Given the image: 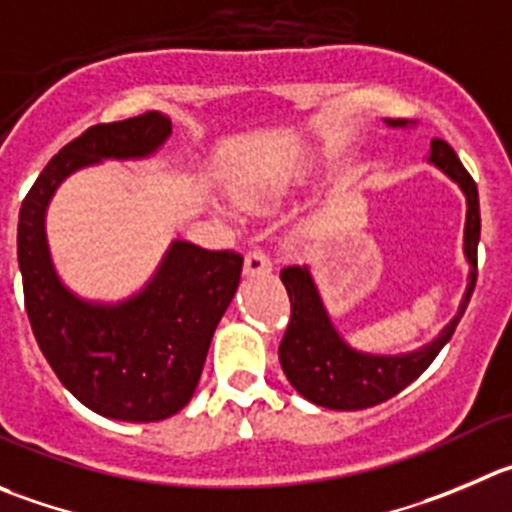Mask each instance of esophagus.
<instances>
[{"mask_svg": "<svg viewBox=\"0 0 512 512\" xmlns=\"http://www.w3.org/2000/svg\"><path fill=\"white\" fill-rule=\"evenodd\" d=\"M248 276H256V274H269L271 271V259L266 256L264 248H251L246 253V264H243Z\"/></svg>", "mask_w": 512, "mask_h": 512, "instance_id": "1", "label": "esophagus"}]
</instances>
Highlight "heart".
<instances>
[{"instance_id": "b5f03b06", "label": "heart", "mask_w": 512, "mask_h": 512, "mask_svg": "<svg viewBox=\"0 0 512 512\" xmlns=\"http://www.w3.org/2000/svg\"><path fill=\"white\" fill-rule=\"evenodd\" d=\"M301 180L299 170H281V173L271 175V178L261 180L256 186H243L238 198H241L243 206H259V203L276 201L279 196H284L291 186H296Z\"/></svg>"}]
</instances>
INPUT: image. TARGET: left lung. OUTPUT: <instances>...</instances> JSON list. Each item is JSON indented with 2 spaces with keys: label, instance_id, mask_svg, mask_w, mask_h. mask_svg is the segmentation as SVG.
I'll return each mask as SVG.
<instances>
[{
  "label": "left lung",
  "instance_id": "1",
  "mask_svg": "<svg viewBox=\"0 0 512 512\" xmlns=\"http://www.w3.org/2000/svg\"><path fill=\"white\" fill-rule=\"evenodd\" d=\"M387 125L405 128L407 120H387ZM430 163L445 170L467 198L465 256L472 271L465 301H462L455 319L442 329V334L432 344L412 354H399V357H372V354L354 352L352 347L342 342V337L326 316L309 271L304 266H286L281 271V281L289 291L291 319L279 344V362L296 392L314 405L329 407V410H364V407H374L402 392L407 384L415 382L430 367L432 359L450 342L457 321L470 304L475 279H478V186L445 140H432Z\"/></svg>",
  "mask_w": 512,
  "mask_h": 512
}]
</instances>
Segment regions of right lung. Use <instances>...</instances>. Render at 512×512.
Returning a JSON list of instances; mask_svg holds the SVG:
<instances>
[{"mask_svg":"<svg viewBox=\"0 0 512 512\" xmlns=\"http://www.w3.org/2000/svg\"><path fill=\"white\" fill-rule=\"evenodd\" d=\"M170 135V120L143 113L87 128L65 145L24 196L17 226L24 309L57 379L102 417L158 422L191 402L243 256L175 241L148 289L120 306L85 304L52 269L45 211L72 170L102 158H143Z\"/></svg>","mask_w":512,"mask_h":512,"instance_id":"add662e5","label":"right lung"}]
</instances>
